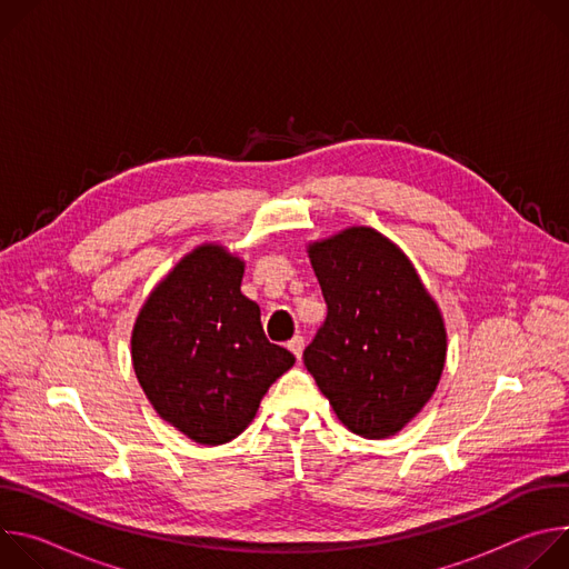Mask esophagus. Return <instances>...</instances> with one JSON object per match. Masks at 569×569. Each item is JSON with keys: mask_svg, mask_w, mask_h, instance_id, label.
Listing matches in <instances>:
<instances>
[{"mask_svg": "<svg viewBox=\"0 0 569 569\" xmlns=\"http://www.w3.org/2000/svg\"><path fill=\"white\" fill-rule=\"evenodd\" d=\"M303 345H306V342H303V338H301V336H295V338L288 342V349L295 353V358H297V360H301Z\"/></svg>", "mask_w": 569, "mask_h": 569, "instance_id": "34e87169", "label": "esophagus"}]
</instances>
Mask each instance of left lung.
<instances>
[{
  "label": "left lung",
  "mask_w": 569,
  "mask_h": 569,
  "mask_svg": "<svg viewBox=\"0 0 569 569\" xmlns=\"http://www.w3.org/2000/svg\"><path fill=\"white\" fill-rule=\"evenodd\" d=\"M327 319L303 365L338 419L387 439L432 398L446 365V327L412 261L371 227L308 246Z\"/></svg>",
  "instance_id": "8db88e82"
}]
</instances>
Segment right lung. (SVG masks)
<instances>
[{
    "label": "right lung",
    "instance_id": "1",
    "mask_svg": "<svg viewBox=\"0 0 569 569\" xmlns=\"http://www.w3.org/2000/svg\"><path fill=\"white\" fill-rule=\"evenodd\" d=\"M242 272L238 257L204 242L154 286L132 329V367L154 412L202 446L236 439L295 365L268 342Z\"/></svg>",
    "mask_w": 569,
    "mask_h": 569
}]
</instances>
